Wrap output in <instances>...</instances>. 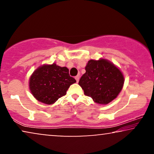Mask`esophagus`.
I'll return each mask as SVG.
<instances>
[{
  "label": "esophagus",
  "mask_w": 154,
  "mask_h": 154,
  "mask_svg": "<svg viewBox=\"0 0 154 154\" xmlns=\"http://www.w3.org/2000/svg\"><path fill=\"white\" fill-rule=\"evenodd\" d=\"M79 79H80V76L79 75H76V76L75 77V79L76 80V82L78 83V82H79Z\"/></svg>",
  "instance_id": "1"
}]
</instances>
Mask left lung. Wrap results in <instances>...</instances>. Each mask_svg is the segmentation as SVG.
<instances>
[{
	"label": "left lung",
	"mask_w": 154,
	"mask_h": 154,
	"mask_svg": "<svg viewBox=\"0 0 154 154\" xmlns=\"http://www.w3.org/2000/svg\"><path fill=\"white\" fill-rule=\"evenodd\" d=\"M123 83L121 71L104 59L90 60L79 83L85 95L101 104H106L114 100L121 91Z\"/></svg>",
	"instance_id": "left-lung-1"
}]
</instances>
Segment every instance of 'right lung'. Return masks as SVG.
<instances>
[{
    "label": "right lung",
    "mask_w": 154,
    "mask_h": 154,
    "mask_svg": "<svg viewBox=\"0 0 154 154\" xmlns=\"http://www.w3.org/2000/svg\"><path fill=\"white\" fill-rule=\"evenodd\" d=\"M75 82L66 67L52 64L40 66L33 73L29 80V88L37 100L52 104L64 96L70 85Z\"/></svg>",
    "instance_id": "1"
}]
</instances>
